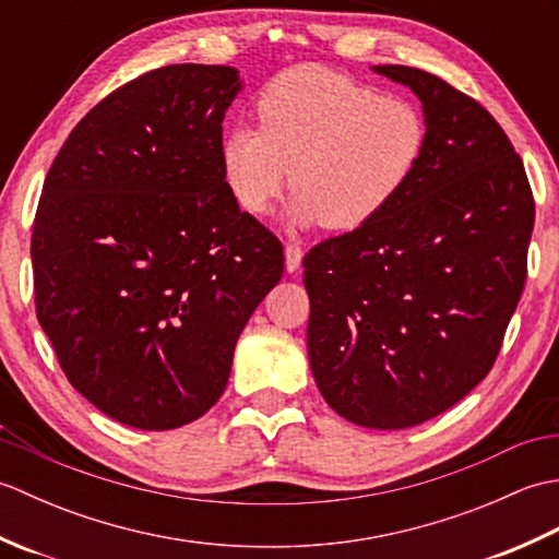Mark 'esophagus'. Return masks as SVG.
I'll use <instances>...</instances> for the list:
<instances>
[{"label":"esophagus","mask_w":559,"mask_h":559,"mask_svg":"<svg viewBox=\"0 0 559 559\" xmlns=\"http://www.w3.org/2000/svg\"><path fill=\"white\" fill-rule=\"evenodd\" d=\"M300 264H302V249L298 245L288 242L286 245V269L293 273V271L300 269Z\"/></svg>","instance_id":"obj_1"}]
</instances>
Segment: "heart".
Instances as JSON below:
<instances>
[{"mask_svg":"<svg viewBox=\"0 0 559 559\" xmlns=\"http://www.w3.org/2000/svg\"><path fill=\"white\" fill-rule=\"evenodd\" d=\"M257 127L221 144L223 177L247 213H264L293 182L288 218L358 230L411 187L427 151L418 105L317 64L273 76L257 98Z\"/></svg>","mask_w":559,"mask_h":559,"instance_id":"b5f03b06","label":"heart"}]
</instances>
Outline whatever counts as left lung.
Here are the masks:
<instances>
[{"mask_svg": "<svg viewBox=\"0 0 559 559\" xmlns=\"http://www.w3.org/2000/svg\"><path fill=\"white\" fill-rule=\"evenodd\" d=\"M423 103L427 151L394 206L305 254L307 353L324 401L374 430L454 406L492 370L536 218L504 129L423 69L379 64Z\"/></svg>", "mask_w": 559, "mask_h": 559, "instance_id": "left-lung-1", "label": "left lung"}]
</instances>
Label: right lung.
<instances>
[{
  "mask_svg": "<svg viewBox=\"0 0 559 559\" xmlns=\"http://www.w3.org/2000/svg\"><path fill=\"white\" fill-rule=\"evenodd\" d=\"M242 81L170 64L71 129L45 177L35 312L83 399L139 430H175L223 394L235 343L283 276V245L223 177V117Z\"/></svg>",
  "mask_w": 559,
  "mask_h": 559,
  "instance_id": "right-lung-1",
  "label": "right lung"
}]
</instances>
